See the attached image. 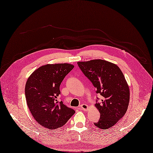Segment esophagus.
<instances>
[{
    "instance_id": "1",
    "label": "esophagus",
    "mask_w": 153,
    "mask_h": 153,
    "mask_svg": "<svg viewBox=\"0 0 153 153\" xmlns=\"http://www.w3.org/2000/svg\"><path fill=\"white\" fill-rule=\"evenodd\" d=\"M79 108H80L81 110H82L85 111H88L89 110V106L87 105H85V104L81 105L80 107H79Z\"/></svg>"
}]
</instances>
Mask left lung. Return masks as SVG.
I'll return each instance as SVG.
<instances>
[{
	"label": "left lung",
	"mask_w": 153,
	"mask_h": 153,
	"mask_svg": "<svg viewBox=\"0 0 153 153\" xmlns=\"http://www.w3.org/2000/svg\"><path fill=\"white\" fill-rule=\"evenodd\" d=\"M78 67L100 94L102 100L95 104L100 118L94 125L102 129L113 126L127 111L129 88L120 68L106 60L78 62ZM97 99H98L97 98Z\"/></svg>",
	"instance_id": "1"
}]
</instances>
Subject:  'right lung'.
Listing matches in <instances>:
<instances>
[{"mask_svg":"<svg viewBox=\"0 0 153 153\" xmlns=\"http://www.w3.org/2000/svg\"><path fill=\"white\" fill-rule=\"evenodd\" d=\"M74 68L69 63L47 64L35 70L26 82L27 104L34 119L42 126L55 129L66 124L75 113L58 101L63 79Z\"/></svg>","mask_w":153,"mask_h":153,"instance_id":"obj_1","label":"right lung"}]
</instances>
